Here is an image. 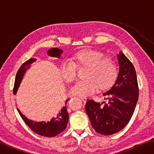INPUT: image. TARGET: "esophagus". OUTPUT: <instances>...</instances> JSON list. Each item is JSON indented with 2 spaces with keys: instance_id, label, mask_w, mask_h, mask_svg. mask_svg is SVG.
<instances>
[{
  "instance_id": "34e87169",
  "label": "esophagus",
  "mask_w": 154,
  "mask_h": 154,
  "mask_svg": "<svg viewBox=\"0 0 154 154\" xmlns=\"http://www.w3.org/2000/svg\"><path fill=\"white\" fill-rule=\"evenodd\" d=\"M80 98L82 99V100L83 101V102H85L87 100V98L86 97H80Z\"/></svg>"
}]
</instances>
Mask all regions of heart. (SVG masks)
<instances>
[{
  "label": "heart",
  "instance_id": "obj_1",
  "mask_svg": "<svg viewBox=\"0 0 154 154\" xmlns=\"http://www.w3.org/2000/svg\"><path fill=\"white\" fill-rule=\"evenodd\" d=\"M103 52L92 49L79 50L72 55L71 61H64L60 65L62 77L66 82H72L77 77V67H87L85 77L87 79L77 82L71 88L72 94L83 97L92 94L99 86L100 90L109 89L118 77L116 62Z\"/></svg>",
  "mask_w": 154,
  "mask_h": 154
}]
</instances>
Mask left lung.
I'll return each instance as SVG.
<instances>
[{
	"label": "left lung",
	"mask_w": 154,
	"mask_h": 154,
	"mask_svg": "<svg viewBox=\"0 0 154 154\" xmlns=\"http://www.w3.org/2000/svg\"><path fill=\"white\" fill-rule=\"evenodd\" d=\"M119 74L113 87L103 94L107 102L96 103L88 100L85 111L96 132L103 135L117 133L131 119L139 99L136 71L127 57L119 52Z\"/></svg>",
	"instance_id": "8db88e82"
}]
</instances>
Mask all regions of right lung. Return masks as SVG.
<instances>
[{
	"label": "right lung",
	"mask_w": 154,
	"mask_h": 154,
	"mask_svg": "<svg viewBox=\"0 0 154 154\" xmlns=\"http://www.w3.org/2000/svg\"><path fill=\"white\" fill-rule=\"evenodd\" d=\"M62 53V50L58 48H51L48 51V54L51 57H56L60 58ZM36 59L30 58L28 60L26 61L22 66H20L19 70L17 71L15 77L14 87V94H15L17 92L18 88L22 82V78L24 77V73L26 70L29 69L31 64L35 62ZM69 98H68L65 101L64 106L62 107L60 111L55 114V116L52 118L50 121L48 122H36L32 120H30L21 113L20 111L17 108L18 112L22 117L23 120L26 124L27 126L32 130L36 134H38L41 136L46 137H56L57 135L60 134L63 132L66 127V125L69 121V113L66 109V104Z\"/></svg>",
	"instance_id": "add662e5"
}]
</instances>
